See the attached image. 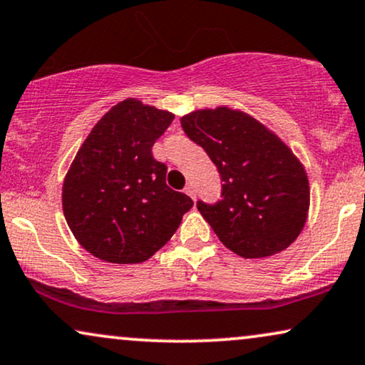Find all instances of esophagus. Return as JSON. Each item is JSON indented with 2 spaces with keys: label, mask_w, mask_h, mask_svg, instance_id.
Here are the masks:
<instances>
[{
  "label": "esophagus",
  "mask_w": 365,
  "mask_h": 365,
  "mask_svg": "<svg viewBox=\"0 0 365 365\" xmlns=\"http://www.w3.org/2000/svg\"><path fill=\"white\" fill-rule=\"evenodd\" d=\"M184 192H186L187 196H191L192 200H196V189H194L192 184H187L186 189H184Z\"/></svg>",
  "instance_id": "esophagus-1"
}]
</instances>
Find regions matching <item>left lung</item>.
Wrapping results in <instances>:
<instances>
[{"label":"left lung","mask_w":365,"mask_h":365,"mask_svg":"<svg viewBox=\"0 0 365 365\" xmlns=\"http://www.w3.org/2000/svg\"><path fill=\"white\" fill-rule=\"evenodd\" d=\"M221 178V200L196 206L226 248L245 258L282 252L300 235L310 205L304 165L267 127L217 107L181 119Z\"/></svg>","instance_id":"left-lung-1"}]
</instances>
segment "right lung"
Returning <instances> with one entry per match:
<instances>
[{
  "mask_svg": "<svg viewBox=\"0 0 365 365\" xmlns=\"http://www.w3.org/2000/svg\"><path fill=\"white\" fill-rule=\"evenodd\" d=\"M171 112L135 98L112 107L75 155L65 178V220L80 245L108 263H140L171 240L192 200L165 184L154 142Z\"/></svg>",
  "mask_w": 365,
  "mask_h": 365,
  "instance_id": "1",
  "label": "right lung"
}]
</instances>
